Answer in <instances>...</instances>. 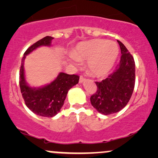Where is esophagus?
Segmentation results:
<instances>
[{"mask_svg":"<svg viewBox=\"0 0 158 158\" xmlns=\"http://www.w3.org/2000/svg\"><path fill=\"white\" fill-rule=\"evenodd\" d=\"M85 81V78H84V77L83 76H81L80 77V80H79V82L80 83H84V82Z\"/></svg>","mask_w":158,"mask_h":158,"instance_id":"1","label":"esophagus"}]
</instances>
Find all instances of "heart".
<instances>
[{
    "instance_id": "obj_1",
    "label": "heart",
    "mask_w": 158,
    "mask_h": 158,
    "mask_svg": "<svg viewBox=\"0 0 158 158\" xmlns=\"http://www.w3.org/2000/svg\"><path fill=\"white\" fill-rule=\"evenodd\" d=\"M118 55L117 44L105 40H93L81 42L71 53L74 62L88 60V70L97 76H103L109 72Z\"/></svg>"
}]
</instances>
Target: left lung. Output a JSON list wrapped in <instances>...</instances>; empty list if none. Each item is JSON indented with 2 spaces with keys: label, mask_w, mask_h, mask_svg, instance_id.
<instances>
[{
  "label": "left lung",
  "mask_w": 158,
  "mask_h": 158,
  "mask_svg": "<svg viewBox=\"0 0 158 158\" xmlns=\"http://www.w3.org/2000/svg\"><path fill=\"white\" fill-rule=\"evenodd\" d=\"M121 59L116 69L97 85L96 94L90 96V103L103 115L117 113L126 106L132 95L135 84V62L132 55L120 41Z\"/></svg>",
  "instance_id": "obj_1"
}]
</instances>
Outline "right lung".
<instances>
[{"label":"right lung","instance_id":"obj_1","mask_svg":"<svg viewBox=\"0 0 158 158\" xmlns=\"http://www.w3.org/2000/svg\"><path fill=\"white\" fill-rule=\"evenodd\" d=\"M52 36H47L34 43L23 54L19 73V85L26 105L33 113L43 117L51 118L59 113L64 104L68 90L78 83L79 76L60 73L48 85L40 88H31L25 80L23 62L27 55L41 46H50Z\"/></svg>","mask_w":158,"mask_h":158}]
</instances>
